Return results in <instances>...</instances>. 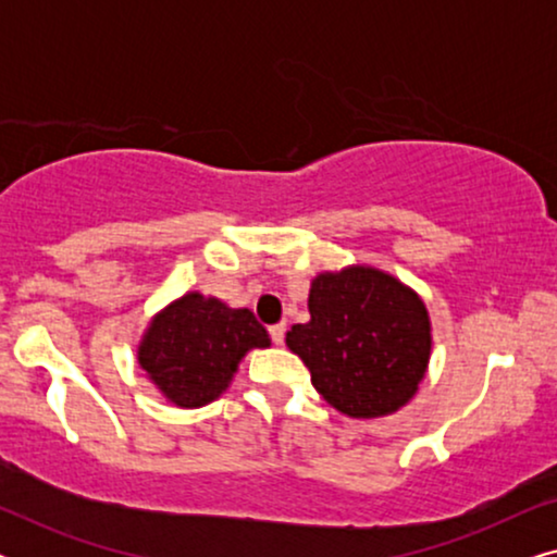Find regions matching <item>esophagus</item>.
Listing matches in <instances>:
<instances>
[{"label": "esophagus", "instance_id": "1", "mask_svg": "<svg viewBox=\"0 0 557 557\" xmlns=\"http://www.w3.org/2000/svg\"><path fill=\"white\" fill-rule=\"evenodd\" d=\"M269 334H271V339H273V345H281V342H284V334H286V326H284V324H273V326H269Z\"/></svg>", "mask_w": 557, "mask_h": 557}]
</instances>
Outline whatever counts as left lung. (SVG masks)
<instances>
[{
	"instance_id": "left-lung-1",
	"label": "left lung",
	"mask_w": 557,
	"mask_h": 557,
	"mask_svg": "<svg viewBox=\"0 0 557 557\" xmlns=\"http://www.w3.org/2000/svg\"><path fill=\"white\" fill-rule=\"evenodd\" d=\"M309 314L286 332V345L332 408L383 418L418 393L433 339L429 309L413 288L372 265L324 271L311 281Z\"/></svg>"
}]
</instances>
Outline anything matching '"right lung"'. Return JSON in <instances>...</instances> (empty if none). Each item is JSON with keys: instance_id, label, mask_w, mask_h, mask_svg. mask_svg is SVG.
<instances>
[{"instance_id": "obj_1", "label": "right lung", "mask_w": 557, "mask_h": 557, "mask_svg": "<svg viewBox=\"0 0 557 557\" xmlns=\"http://www.w3.org/2000/svg\"><path fill=\"white\" fill-rule=\"evenodd\" d=\"M271 347L250 309L187 292L151 317L136 360L157 391L177 408H202L233 383L250 349Z\"/></svg>"}]
</instances>
